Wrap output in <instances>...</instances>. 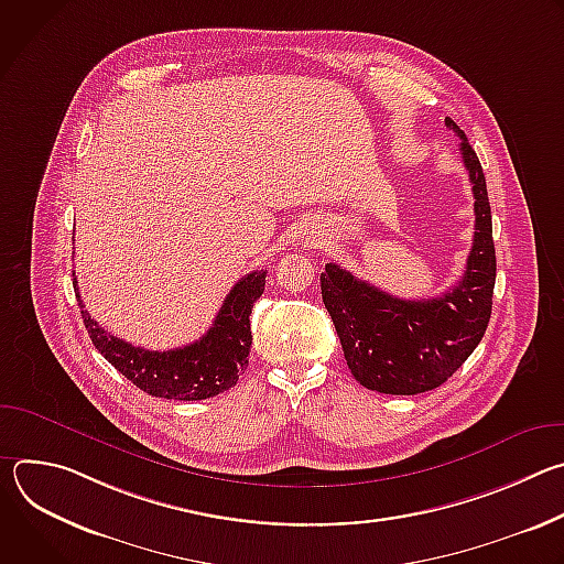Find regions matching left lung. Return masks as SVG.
<instances>
[{"label":"left lung","mask_w":564,"mask_h":564,"mask_svg":"<svg viewBox=\"0 0 564 564\" xmlns=\"http://www.w3.org/2000/svg\"><path fill=\"white\" fill-rule=\"evenodd\" d=\"M459 151L473 185L475 231L457 285L435 299L406 301L359 281L337 263L321 274V296L333 316L352 377L368 390L417 394L442 386L470 357L489 326L496 248L485 172L464 131Z\"/></svg>","instance_id":"8db88e82"}]
</instances>
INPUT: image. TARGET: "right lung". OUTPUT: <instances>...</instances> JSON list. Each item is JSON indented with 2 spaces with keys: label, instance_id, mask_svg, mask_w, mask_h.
Returning <instances> with one entry per match:
<instances>
[{
  "label": "right lung",
  "instance_id": "1",
  "mask_svg": "<svg viewBox=\"0 0 564 564\" xmlns=\"http://www.w3.org/2000/svg\"><path fill=\"white\" fill-rule=\"evenodd\" d=\"M265 270H257L240 279L198 341L163 352L144 350L109 335L89 316L83 301L79 310L98 352L133 386L151 397L198 401L229 390L246 370L252 346L250 314L265 290ZM73 288L79 299L75 279Z\"/></svg>",
  "mask_w": 564,
  "mask_h": 564
}]
</instances>
